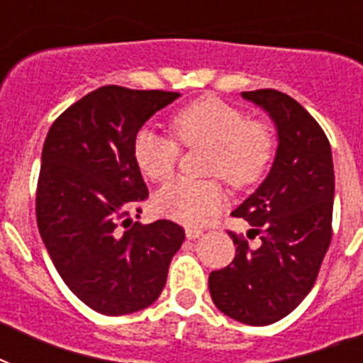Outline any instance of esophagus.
<instances>
[{"label":"esophagus","mask_w":363,"mask_h":363,"mask_svg":"<svg viewBox=\"0 0 363 363\" xmlns=\"http://www.w3.org/2000/svg\"><path fill=\"white\" fill-rule=\"evenodd\" d=\"M201 230H198V228H186V238L188 239H198L201 238Z\"/></svg>","instance_id":"esophagus-1"}]
</instances>
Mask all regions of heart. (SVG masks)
Masks as SVG:
<instances>
[{"label": "heart", "instance_id": "heart-1", "mask_svg": "<svg viewBox=\"0 0 363 363\" xmlns=\"http://www.w3.org/2000/svg\"><path fill=\"white\" fill-rule=\"evenodd\" d=\"M171 133L143 128L133 141V156L152 181H165L175 173L182 147H209L211 175L222 177L235 190L254 186L265 177L275 156L277 139L271 125L247 118L238 105L220 98H201L182 107L171 118ZM226 201L218 181L175 179L154 196L160 215L188 226H198L216 215Z\"/></svg>", "mask_w": 363, "mask_h": 363}]
</instances>
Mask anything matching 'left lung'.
<instances>
[{
  "mask_svg": "<svg viewBox=\"0 0 363 363\" xmlns=\"http://www.w3.org/2000/svg\"><path fill=\"white\" fill-rule=\"evenodd\" d=\"M275 121L279 148L269 175L233 216L250 224L248 239L230 232L235 258L209 275L213 303L233 320L267 326L290 315L315 286L332 242L333 160L320 124L288 94L242 92Z\"/></svg>",
  "mask_w": 363,
  "mask_h": 363,
  "instance_id": "left-lung-1",
  "label": "left lung"
}]
</instances>
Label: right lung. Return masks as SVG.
Segmentation results:
<instances>
[{"label": "right lung", "mask_w": 363, "mask_h": 363, "mask_svg": "<svg viewBox=\"0 0 363 363\" xmlns=\"http://www.w3.org/2000/svg\"><path fill=\"white\" fill-rule=\"evenodd\" d=\"M179 96L101 86L67 107L43 145L37 228L71 292L101 315L152 305L184 241L175 222H131L148 198L133 156L137 131Z\"/></svg>", "instance_id": "add662e5"}]
</instances>
